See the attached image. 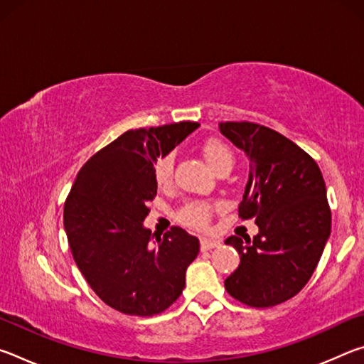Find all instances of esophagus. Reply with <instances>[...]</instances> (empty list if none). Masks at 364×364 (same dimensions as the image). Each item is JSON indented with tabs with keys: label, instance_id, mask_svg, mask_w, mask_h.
I'll use <instances>...</instances> for the list:
<instances>
[{
	"label": "esophagus",
	"instance_id": "esophagus-1",
	"mask_svg": "<svg viewBox=\"0 0 364 364\" xmlns=\"http://www.w3.org/2000/svg\"><path fill=\"white\" fill-rule=\"evenodd\" d=\"M220 241L218 239H208V237H202L200 239V249L202 250H210L215 247H220Z\"/></svg>",
	"mask_w": 364,
	"mask_h": 364
}]
</instances>
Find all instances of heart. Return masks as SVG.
Instances as JSON below:
<instances>
[{
	"label": "heart",
	"mask_w": 364,
	"mask_h": 364,
	"mask_svg": "<svg viewBox=\"0 0 364 364\" xmlns=\"http://www.w3.org/2000/svg\"><path fill=\"white\" fill-rule=\"evenodd\" d=\"M202 152H204L207 164L210 165L213 170H217L225 164L232 165V152L223 141L208 139L204 147H202ZM171 171H173V156L167 154V156L160 157L156 162V167H154V178H156V183L167 184L171 178ZM208 218H210V205L204 204V202H194V204L186 205L180 212V220L184 225L189 226H205L208 223Z\"/></svg>",
	"instance_id": "heart-1"
}]
</instances>
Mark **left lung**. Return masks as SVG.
<instances>
[{
    "mask_svg": "<svg viewBox=\"0 0 364 364\" xmlns=\"http://www.w3.org/2000/svg\"><path fill=\"white\" fill-rule=\"evenodd\" d=\"M220 132L249 160L239 217L255 218L258 234L231 236L241 263L228 276V294L268 308L299 294L311 278L331 234V210L321 170L278 132L250 122L220 123Z\"/></svg>",
    "mask_w": 364,
    "mask_h": 364,
    "instance_id": "8db88e82",
    "label": "left lung"
}]
</instances>
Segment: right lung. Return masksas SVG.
Segmentation results:
<instances>
[{
    "label": "right lung",
    "mask_w": 364,
    "mask_h": 364,
    "mask_svg": "<svg viewBox=\"0 0 364 364\" xmlns=\"http://www.w3.org/2000/svg\"><path fill=\"white\" fill-rule=\"evenodd\" d=\"M199 127L128 130L78 171L64 205L67 239L86 282L117 311L157 315L183 292L199 239L178 226L160 237L143 221L157 194L154 164Z\"/></svg>",
    "instance_id": "obj_1"
}]
</instances>
